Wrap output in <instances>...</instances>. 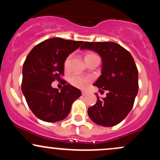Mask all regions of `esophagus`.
I'll return each instance as SVG.
<instances>
[{
  "mask_svg": "<svg viewBox=\"0 0 160 160\" xmlns=\"http://www.w3.org/2000/svg\"><path fill=\"white\" fill-rule=\"evenodd\" d=\"M87 95V92L82 91V95Z\"/></svg>",
  "mask_w": 160,
  "mask_h": 160,
  "instance_id": "1",
  "label": "esophagus"
}]
</instances>
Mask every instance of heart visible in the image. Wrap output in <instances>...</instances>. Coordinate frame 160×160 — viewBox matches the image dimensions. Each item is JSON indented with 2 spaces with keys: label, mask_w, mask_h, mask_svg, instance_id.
I'll list each match as a JSON object with an SVG mask.
<instances>
[{
  "label": "heart",
  "mask_w": 160,
  "mask_h": 160,
  "mask_svg": "<svg viewBox=\"0 0 160 160\" xmlns=\"http://www.w3.org/2000/svg\"><path fill=\"white\" fill-rule=\"evenodd\" d=\"M96 57H98L96 54L93 52H87L85 56V59L86 61L87 60L91 59V58H96ZM71 56H68L66 58L65 60V62H64V68H65V70H68L69 68V64H70V60H71ZM90 80V79L89 78H86V77L83 76V75L79 74H74L71 75L69 78V82L71 85H73L75 87L78 88H83L87 82Z\"/></svg>",
  "instance_id": "1"
}]
</instances>
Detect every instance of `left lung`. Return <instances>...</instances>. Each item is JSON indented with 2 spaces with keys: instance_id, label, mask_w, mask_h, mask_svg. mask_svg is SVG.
<instances>
[{
  "instance_id": "1",
  "label": "left lung",
  "mask_w": 160,
  "mask_h": 160,
  "mask_svg": "<svg viewBox=\"0 0 160 160\" xmlns=\"http://www.w3.org/2000/svg\"><path fill=\"white\" fill-rule=\"evenodd\" d=\"M80 49L95 51L102 58V75L94 83L100 92L107 91L88 108L89 118L99 126L111 127L120 123L132 108L138 91V72L133 57L113 42H85Z\"/></svg>"
}]
</instances>
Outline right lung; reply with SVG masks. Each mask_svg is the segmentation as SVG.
<instances>
[{
	"mask_svg": "<svg viewBox=\"0 0 160 160\" xmlns=\"http://www.w3.org/2000/svg\"><path fill=\"white\" fill-rule=\"evenodd\" d=\"M83 41L59 38L36 45L26 57L22 68V91L31 111L48 122L62 120L71 111L73 102L81 95L80 89L65 84L61 91L51 86L64 76V62Z\"/></svg>",
	"mask_w": 160,
	"mask_h": 160,
	"instance_id": "1",
	"label": "right lung"
}]
</instances>
